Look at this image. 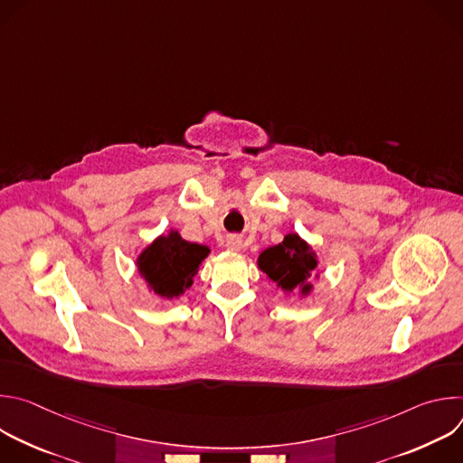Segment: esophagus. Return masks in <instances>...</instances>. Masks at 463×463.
<instances>
[{
  "mask_svg": "<svg viewBox=\"0 0 463 463\" xmlns=\"http://www.w3.org/2000/svg\"><path fill=\"white\" fill-rule=\"evenodd\" d=\"M225 247H227L229 250H240V249H241V238H238V236H227Z\"/></svg>",
  "mask_w": 463,
  "mask_h": 463,
  "instance_id": "obj_1",
  "label": "esophagus"
}]
</instances>
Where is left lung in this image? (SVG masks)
<instances>
[{
    "instance_id": "1",
    "label": "left lung",
    "mask_w": 463,
    "mask_h": 463,
    "mask_svg": "<svg viewBox=\"0 0 463 463\" xmlns=\"http://www.w3.org/2000/svg\"><path fill=\"white\" fill-rule=\"evenodd\" d=\"M258 266L273 282L282 286V289L293 291L302 286V293H307L311 286L304 282L317 268V258L298 234H288L282 243L260 254Z\"/></svg>"
}]
</instances>
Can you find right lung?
I'll return each instance as SVG.
<instances>
[{"instance_id": "1", "label": "right lung", "mask_w": 463, "mask_h": 463, "mask_svg": "<svg viewBox=\"0 0 463 463\" xmlns=\"http://www.w3.org/2000/svg\"><path fill=\"white\" fill-rule=\"evenodd\" d=\"M209 254V247L190 243L177 232L157 238L141 256L139 271L150 289L163 298L179 297L192 286V277Z\"/></svg>"}]
</instances>
